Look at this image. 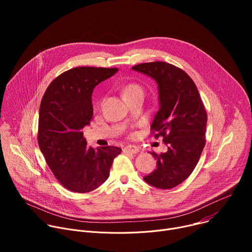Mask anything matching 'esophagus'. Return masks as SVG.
Returning a JSON list of instances; mask_svg holds the SVG:
<instances>
[{
  "label": "esophagus",
  "mask_w": 252,
  "mask_h": 252,
  "mask_svg": "<svg viewBox=\"0 0 252 252\" xmlns=\"http://www.w3.org/2000/svg\"><path fill=\"white\" fill-rule=\"evenodd\" d=\"M124 152L125 153H128V154H137L139 152V149L135 146H126L125 149H124Z\"/></svg>",
  "instance_id": "obj_1"
}]
</instances>
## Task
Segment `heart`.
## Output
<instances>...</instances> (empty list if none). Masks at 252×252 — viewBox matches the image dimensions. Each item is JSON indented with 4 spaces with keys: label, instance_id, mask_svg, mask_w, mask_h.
I'll use <instances>...</instances> for the list:
<instances>
[{
    "label": "heart",
    "instance_id": "b5f03b06",
    "mask_svg": "<svg viewBox=\"0 0 252 252\" xmlns=\"http://www.w3.org/2000/svg\"><path fill=\"white\" fill-rule=\"evenodd\" d=\"M136 92H142V88L136 83H129L124 88L123 94H124V95H127V94H134Z\"/></svg>",
    "mask_w": 252,
    "mask_h": 252
}]
</instances>
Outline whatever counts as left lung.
Returning <instances> with one entry per match:
<instances>
[{
	"mask_svg": "<svg viewBox=\"0 0 252 252\" xmlns=\"http://www.w3.org/2000/svg\"><path fill=\"white\" fill-rule=\"evenodd\" d=\"M132 69L158 84L159 110L151 129L167 145L166 153H152L157 169L143 179L155 188L169 189L185 182L199 160L205 146L206 111L195 84L182 68L153 62L133 65Z\"/></svg>",
	"mask_w": 252,
	"mask_h": 252,
	"instance_id": "1",
	"label": "left lung"
}]
</instances>
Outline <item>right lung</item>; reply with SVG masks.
Returning a JSON list of instances; mask_svg holds the SVG:
<instances>
[{"label":"right lung","instance_id":"right-lung-1","mask_svg":"<svg viewBox=\"0 0 252 252\" xmlns=\"http://www.w3.org/2000/svg\"><path fill=\"white\" fill-rule=\"evenodd\" d=\"M118 67L79 66L57 77L40 106L38 142L56 178L66 189L85 193L97 189L110 175L122 149L88 148L82 129L90 125L95 86L114 76Z\"/></svg>","mask_w":252,"mask_h":252}]
</instances>
